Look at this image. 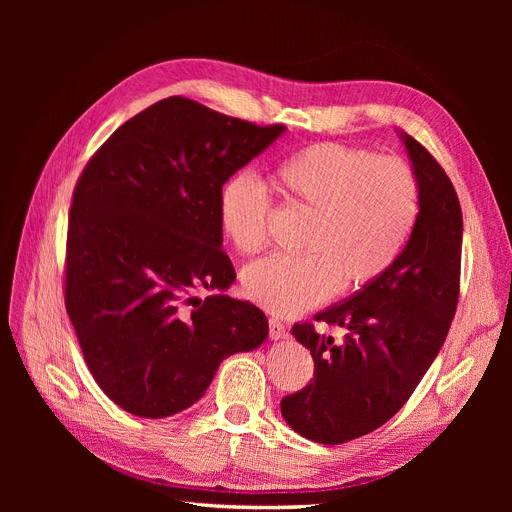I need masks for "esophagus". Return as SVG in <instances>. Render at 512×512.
<instances>
[{
    "label": "esophagus",
    "instance_id": "1",
    "mask_svg": "<svg viewBox=\"0 0 512 512\" xmlns=\"http://www.w3.org/2000/svg\"><path fill=\"white\" fill-rule=\"evenodd\" d=\"M284 336H286V326L282 324L280 319L272 317V319H270V338H272V340H282Z\"/></svg>",
    "mask_w": 512,
    "mask_h": 512
}]
</instances>
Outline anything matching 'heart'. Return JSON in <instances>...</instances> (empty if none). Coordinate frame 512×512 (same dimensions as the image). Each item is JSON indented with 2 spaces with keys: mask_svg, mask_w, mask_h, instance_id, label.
<instances>
[{
  "mask_svg": "<svg viewBox=\"0 0 512 512\" xmlns=\"http://www.w3.org/2000/svg\"><path fill=\"white\" fill-rule=\"evenodd\" d=\"M274 182L284 199L311 211L307 253L270 255L242 274L247 297L276 315H297L338 290H359L396 261L419 215V184L396 157L338 143H317L282 159ZM265 191L255 176H230L218 197L224 236L240 253L267 245Z\"/></svg>",
  "mask_w": 512,
  "mask_h": 512,
  "instance_id": "obj_1",
  "label": "heart"
}]
</instances>
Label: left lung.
<instances>
[{
    "mask_svg": "<svg viewBox=\"0 0 512 512\" xmlns=\"http://www.w3.org/2000/svg\"><path fill=\"white\" fill-rule=\"evenodd\" d=\"M419 184L415 228L388 272L315 315L346 330L342 340L311 321L292 336L311 351L315 378L282 398V417L307 440L342 444L384 425L438 357L459 303L463 213L438 161L398 130Z\"/></svg>",
    "mask_w": 512,
    "mask_h": 512,
    "instance_id": "1",
    "label": "left lung"
}]
</instances>
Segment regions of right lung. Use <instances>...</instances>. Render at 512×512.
<instances>
[{
	"mask_svg": "<svg viewBox=\"0 0 512 512\" xmlns=\"http://www.w3.org/2000/svg\"><path fill=\"white\" fill-rule=\"evenodd\" d=\"M286 126H255L168 97L122 124L72 197L66 311L99 388L124 411L164 419L205 394L220 363L267 338V317L228 297L222 184ZM219 292L203 302L192 290Z\"/></svg>",
	"mask_w": 512,
	"mask_h": 512,
	"instance_id": "add662e5",
	"label": "right lung"
}]
</instances>
